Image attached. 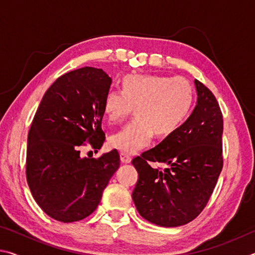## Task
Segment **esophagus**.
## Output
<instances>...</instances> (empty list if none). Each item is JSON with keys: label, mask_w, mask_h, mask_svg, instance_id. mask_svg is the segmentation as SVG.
Segmentation results:
<instances>
[{"label": "esophagus", "mask_w": 255, "mask_h": 255, "mask_svg": "<svg viewBox=\"0 0 255 255\" xmlns=\"http://www.w3.org/2000/svg\"><path fill=\"white\" fill-rule=\"evenodd\" d=\"M120 159H122V162L123 163H129L131 161V157H130V155H128V154H125V153H120Z\"/></svg>", "instance_id": "1"}]
</instances>
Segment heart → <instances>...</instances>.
<instances>
[{
    "label": "heart",
    "mask_w": 255,
    "mask_h": 255,
    "mask_svg": "<svg viewBox=\"0 0 255 255\" xmlns=\"http://www.w3.org/2000/svg\"><path fill=\"white\" fill-rule=\"evenodd\" d=\"M195 102V88L182 76L131 74L122 90H110L103 110L111 123L122 122L135 107L131 122L110 137V145L125 154H135L152 139L173 135L187 122Z\"/></svg>",
    "instance_id": "obj_1"
}]
</instances>
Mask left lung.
<instances>
[{"mask_svg":"<svg viewBox=\"0 0 255 255\" xmlns=\"http://www.w3.org/2000/svg\"><path fill=\"white\" fill-rule=\"evenodd\" d=\"M195 110L178 131L131 164L138 172L132 200L141 217L163 227L185 225L199 215L223 169V115L213 92L195 81ZM152 161L165 162L155 169Z\"/></svg>","mask_w":255,"mask_h":255,"instance_id":"8db88e82","label":"left lung"}]
</instances>
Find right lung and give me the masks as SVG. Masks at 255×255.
<instances>
[{"mask_svg":"<svg viewBox=\"0 0 255 255\" xmlns=\"http://www.w3.org/2000/svg\"><path fill=\"white\" fill-rule=\"evenodd\" d=\"M111 77L101 68L82 67L59 76L38 107L28 133L25 174L33 199L62 223L91 215L118 170L117 149L82 157L89 143L98 152L106 140L103 100Z\"/></svg>","mask_w":255,"mask_h":255,"instance_id":"add662e5","label":"right lung"}]
</instances>
